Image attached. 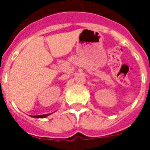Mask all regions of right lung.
I'll return each mask as SVG.
<instances>
[{"mask_svg": "<svg viewBox=\"0 0 150 150\" xmlns=\"http://www.w3.org/2000/svg\"><path fill=\"white\" fill-rule=\"evenodd\" d=\"M50 114H45V115H38V116H32L33 117H35V118H45L47 116H49Z\"/></svg>", "mask_w": 150, "mask_h": 150, "instance_id": "right-lung-1", "label": "right lung"}]
</instances>
